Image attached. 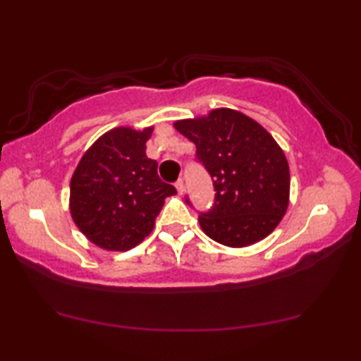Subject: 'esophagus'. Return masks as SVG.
<instances>
[{
	"instance_id": "esophagus-1",
	"label": "esophagus",
	"mask_w": 361,
	"mask_h": 361,
	"mask_svg": "<svg viewBox=\"0 0 361 361\" xmlns=\"http://www.w3.org/2000/svg\"><path fill=\"white\" fill-rule=\"evenodd\" d=\"M175 188H176V191H178V194H183L185 192V181H183L181 178L175 183Z\"/></svg>"
}]
</instances>
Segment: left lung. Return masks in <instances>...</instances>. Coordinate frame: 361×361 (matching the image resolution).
Wrapping results in <instances>:
<instances>
[{"instance_id": "8db88e82", "label": "left lung", "mask_w": 361, "mask_h": 361, "mask_svg": "<svg viewBox=\"0 0 361 361\" xmlns=\"http://www.w3.org/2000/svg\"><path fill=\"white\" fill-rule=\"evenodd\" d=\"M173 127L195 145L215 186V204L199 215L205 234L232 248L271 234L290 202L288 161L271 133L231 108L176 121Z\"/></svg>"}]
</instances>
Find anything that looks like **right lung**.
<instances>
[{
  "label": "right lung",
  "instance_id": "add662e5",
  "mask_svg": "<svg viewBox=\"0 0 361 361\" xmlns=\"http://www.w3.org/2000/svg\"><path fill=\"white\" fill-rule=\"evenodd\" d=\"M154 127H114L84 152L70 181V213L78 229L109 252L137 247L154 228L164 200L176 194L146 156Z\"/></svg>",
  "mask_w": 361,
  "mask_h": 361
}]
</instances>
